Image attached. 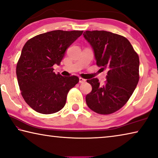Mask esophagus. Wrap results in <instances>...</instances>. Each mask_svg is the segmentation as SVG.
Returning <instances> with one entry per match:
<instances>
[{
	"instance_id": "obj_1",
	"label": "esophagus",
	"mask_w": 158,
	"mask_h": 158,
	"mask_svg": "<svg viewBox=\"0 0 158 158\" xmlns=\"http://www.w3.org/2000/svg\"><path fill=\"white\" fill-rule=\"evenodd\" d=\"M85 81H86V80L82 78V77H79V82H80V83H84Z\"/></svg>"
}]
</instances>
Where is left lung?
Listing matches in <instances>:
<instances>
[{
    "label": "left lung",
    "instance_id": "8db88e82",
    "mask_svg": "<svg viewBox=\"0 0 158 158\" xmlns=\"http://www.w3.org/2000/svg\"><path fill=\"white\" fill-rule=\"evenodd\" d=\"M94 50L97 65L108 71L102 85L97 78L87 80L92 92L85 100L92 110L108 115L120 109L130 99L139 80V58L126 38L106 31L83 33Z\"/></svg>",
    "mask_w": 158,
    "mask_h": 158
}]
</instances>
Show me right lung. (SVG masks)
<instances>
[{"label": "right lung", "instance_id": "1", "mask_svg": "<svg viewBox=\"0 0 158 158\" xmlns=\"http://www.w3.org/2000/svg\"><path fill=\"white\" fill-rule=\"evenodd\" d=\"M83 31H52L28 40L22 48L16 73L23 98L36 112L52 114L66 104L69 90L79 82L78 77H64L54 72L66 49Z\"/></svg>", "mask_w": 158, "mask_h": 158}]
</instances>
